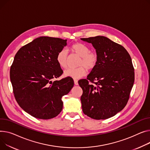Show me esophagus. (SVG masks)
Segmentation results:
<instances>
[{
  "mask_svg": "<svg viewBox=\"0 0 150 150\" xmlns=\"http://www.w3.org/2000/svg\"><path fill=\"white\" fill-rule=\"evenodd\" d=\"M74 84H75V85H78V80L77 79H74Z\"/></svg>",
  "mask_w": 150,
  "mask_h": 150,
  "instance_id": "esophagus-1",
  "label": "esophagus"
}]
</instances>
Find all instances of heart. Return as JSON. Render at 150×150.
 Returning <instances> with one entry per match:
<instances>
[{"instance_id":"heart-1","label":"heart","mask_w":150,"mask_h":150,"mask_svg":"<svg viewBox=\"0 0 150 150\" xmlns=\"http://www.w3.org/2000/svg\"><path fill=\"white\" fill-rule=\"evenodd\" d=\"M71 52L80 57L78 62V68L69 69L64 72L66 76L73 78H79L87 74L88 71H92L98 62V56L95 52L91 51L90 48L81 43H74L70 46ZM57 62L58 65L63 69H66L69 64V55L66 49H62L57 55Z\"/></svg>"}]
</instances>
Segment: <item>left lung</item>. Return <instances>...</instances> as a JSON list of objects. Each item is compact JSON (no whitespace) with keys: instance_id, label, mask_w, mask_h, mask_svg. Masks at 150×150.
<instances>
[{"instance_id":"1","label":"left lung","mask_w":150,"mask_h":150,"mask_svg":"<svg viewBox=\"0 0 150 150\" xmlns=\"http://www.w3.org/2000/svg\"><path fill=\"white\" fill-rule=\"evenodd\" d=\"M81 40L92 43L98 56L96 67L87 79L78 81L83 89V112L97 120L110 118L121 112L128 101L134 81L131 57L122 46L107 37Z\"/></svg>"}]
</instances>
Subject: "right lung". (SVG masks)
Returning a JSON list of instances; mask_svg holds the SVG:
<instances>
[{"instance_id":"obj_1","label":"right lung","mask_w":150,"mask_h":150,"mask_svg":"<svg viewBox=\"0 0 150 150\" xmlns=\"http://www.w3.org/2000/svg\"><path fill=\"white\" fill-rule=\"evenodd\" d=\"M67 40L40 37L16 53L10 69V79L18 105L33 117L49 119L62 110V98L74 87L71 77L59 81L63 71L57 62Z\"/></svg>"}]
</instances>
